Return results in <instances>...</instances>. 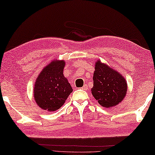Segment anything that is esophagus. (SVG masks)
Masks as SVG:
<instances>
[{"mask_svg":"<svg viewBox=\"0 0 155 155\" xmlns=\"http://www.w3.org/2000/svg\"><path fill=\"white\" fill-rule=\"evenodd\" d=\"M82 90H87V89H88V85L87 84H84L82 87Z\"/></svg>","mask_w":155,"mask_h":155,"instance_id":"obj_1","label":"esophagus"}]
</instances>
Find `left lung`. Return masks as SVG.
<instances>
[{
	"label": "left lung",
	"mask_w": 155,
	"mask_h": 155,
	"mask_svg": "<svg viewBox=\"0 0 155 155\" xmlns=\"http://www.w3.org/2000/svg\"><path fill=\"white\" fill-rule=\"evenodd\" d=\"M93 74L92 94L101 106L109 108L117 105L126 96L127 84L124 78L105 63L97 61Z\"/></svg>",
	"instance_id": "8db88e82"
}]
</instances>
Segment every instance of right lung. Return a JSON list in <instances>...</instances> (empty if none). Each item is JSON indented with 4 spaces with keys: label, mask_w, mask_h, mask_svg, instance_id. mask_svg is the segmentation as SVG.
Masks as SVG:
<instances>
[{
    "label": "right lung",
    "mask_w": 155,
    "mask_h": 155,
    "mask_svg": "<svg viewBox=\"0 0 155 155\" xmlns=\"http://www.w3.org/2000/svg\"><path fill=\"white\" fill-rule=\"evenodd\" d=\"M65 62L54 60L43 68L35 81L34 98L41 109L54 112L61 108L73 92L63 75Z\"/></svg>",
    "instance_id": "obj_1"
}]
</instances>
